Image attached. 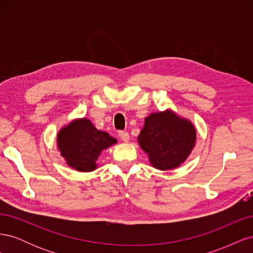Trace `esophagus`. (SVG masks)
I'll list each match as a JSON object with an SVG mask.
<instances>
[{
  "instance_id": "34e87169",
  "label": "esophagus",
  "mask_w": 253,
  "mask_h": 253,
  "mask_svg": "<svg viewBox=\"0 0 253 253\" xmlns=\"http://www.w3.org/2000/svg\"><path fill=\"white\" fill-rule=\"evenodd\" d=\"M119 137H120V139L124 140L125 142H127L129 140V135L127 132H125V131L119 132Z\"/></svg>"
}]
</instances>
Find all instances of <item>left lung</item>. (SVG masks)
Returning a JSON list of instances; mask_svg holds the SVG:
<instances>
[{
	"instance_id": "left-lung-1",
	"label": "left lung",
	"mask_w": 253,
	"mask_h": 253,
	"mask_svg": "<svg viewBox=\"0 0 253 253\" xmlns=\"http://www.w3.org/2000/svg\"><path fill=\"white\" fill-rule=\"evenodd\" d=\"M137 142L152 167L172 170L185 163L194 149L196 128L189 119L167 109L145 117Z\"/></svg>"
}]
</instances>
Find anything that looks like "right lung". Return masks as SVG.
<instances>
[{"mask_svg": "<svg viewBox=\"0 0 253 253\" xmlns=\"http://www.w3.org/2000/svg\"><path fill=\"white\" fill-rule=\"evenodd\" d=\"M117 143L106 132L97 129L85 117L72 120L57 134V147L66 165L79 172L97 169V159L103 150Z\"/></svg>", "mask_w": 253, "mask_h": 253, "instance_id": "right-lung-1", "label": "right lung"}]
</instances>
